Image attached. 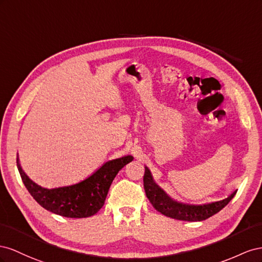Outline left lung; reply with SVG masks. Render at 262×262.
<instances>
[{"instance_id":"left-lung-1","label":"left lung","mask_w":262,"mask_h":262,"mask_svg":"<svg viewBox=\"0 0 262 262\" xmlns=\"http://www.w3.org/2000/svg\"><path fill=\"white\" fill-rule=\"evenodd\" d=\"M144 189L146 195L150 201L152 206L159 213L168 216V217L186 221V222H201L214 214L219 213L222 208L225 207L230 200L235 196L237 190L231 192V194L221 201L211 202L205 204H186L182 202L176 201L169 194L161 189L154 180V177L148 167H145L144 174Z\"/></svg>"}]
</instances>
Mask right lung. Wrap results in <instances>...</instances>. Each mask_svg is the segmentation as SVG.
I'll return each instance as SVG.
<instances>
[{
  "label": "right lung",
  "instance_id": "1",
  "mask_svg": "<svg viewBox=\"0 0 262 262\" xmlns=\"http://www.w3.org/2000/svg\"><path fill=\"white\" fill-rule=\"evenodd\" d=\"M130 155L108 160L94 172L76 184L47 189L35 183L21 168L17 157V169L26 189L35 201L47 211L70 219L89 217L98 213L105 202L110 186L125 164L130 162Z\"/></svg>",
  "mask_w": 262,
  "mask_h": 262
}]
</instances>
